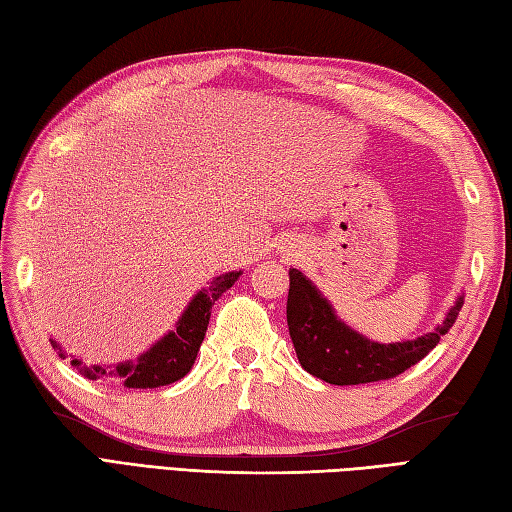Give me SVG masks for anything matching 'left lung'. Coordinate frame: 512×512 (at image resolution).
Returning <instances> with one entry per match:
<instances>
[{"mask_svg":"<svg viewBox=\"0 0 512 512\" xmlns=\"http://www.w3.org/2000/svg\"><path fill=\"white\" fill-rule=\"evenodd\" d=\"M458 297L436 330L402 343H376L334 314L332 303L297 268H290L288 330L301 367L330 385H363L389 380L422 361L447 334L462 310Z\"/></svg>","mask_w":512,"mask_h":512,"instance_id":"1","label":"left lung"}]
</instances>
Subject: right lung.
<instances>
[{
    "instance_id": "1",
    "label": "right lung",
    "mask_w": 512,
    "mask_h": 512,
    "mask_svg": "<svg viewBox=\"0 0 512 512\" xmlns=\"http://www.w3.org/2000/svg\"><path fill=\"white\" fill-rule=\"evenodd\" d=\"M239 275H242V270L215 277L209 288L200 290L191 299L187 310L182 312V317L176 323V330L162 336L154 347H149L145 354H140L138 361H125L118 363L114 369H105L101 365L88 367L79 358H72V367H76L83 376L92 380L103 376H116L129 389H154L176 383V380L189 374V369L195 363V356H198L200 345L204 341L206 325H209L211 319L213 303L222 297V292L235 284ZM50 343L59 352V356L65 358L61 345L54 339H50Z\"/></svg>"
}]
</instances>
